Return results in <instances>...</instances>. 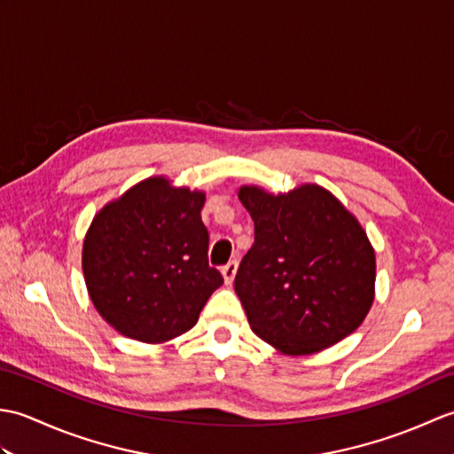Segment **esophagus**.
I'll return each mask as SVG.
<instances>
[{"instance_id":"34e87169","label":"esophagus","mask_w":454,"mask_h":454,"mask_svg":"<svg viewBox=\"0 0 454 454\" xmlns=\"http://www.w3.org/2000/svg\"><path fill=\"white\" fill-rule=\"evenodd\" d=\"M238 271V259H230V262L222 267V275H224V281L226 283H232L234 277Z\"/></svg>"}]
</instances>
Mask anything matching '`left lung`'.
<instances>
[{
  "instance_id": "1",
  "label": "left lung",
  "mask_w": 454,
  "mask_h": 454,
  "mask_svg": "<svg viewBox=\"0 0 454 454\" xmlns=\"http://www.w3.org/2000/svg\"><path fill=\"white\" fill-rule=\"evenodd\" d=\"M255 239L234 288L257 337L288 355L322 351L353 333L374 298V252L330 191L269 195L239 189Z\"/></svg>"
}]
</instances>
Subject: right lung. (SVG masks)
<instances>
[{
  "instance_id": "right-lung-1",
  "label": "right lung",
  "mask_w": 454,
  "mask_h": 454,
  "mask_svg": "<svg viewBox=\"0 0 454 454\" xmlns=\"http://www.w3.org/2000/svg\"><path fill=\"white\" fill-rule=\"evenodd\" d=\"M205 195L152 177L105 207L83 242V277L98 312L144 343H161L197 324L224 283L208 265Z\"/></svg>"
}]
</instances>
